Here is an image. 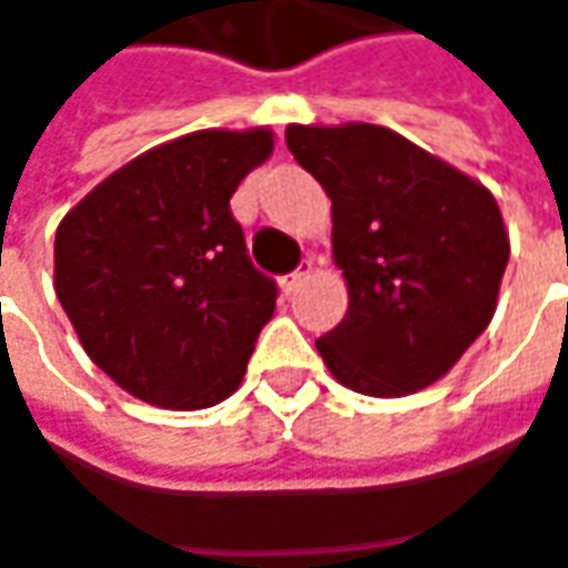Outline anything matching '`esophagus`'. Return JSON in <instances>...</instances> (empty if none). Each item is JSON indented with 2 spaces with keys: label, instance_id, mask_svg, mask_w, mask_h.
<instances>
[{
  "label": "esophagus",
  "instance_id": "34e87169",
  "mask_svg": "<svg viewBox=\"0 0 568 568\" xmlns=\"http://www.w3.org/2000/svg\"><path fill=\"white\" fill-rule=\"evenodd\" d=\"M312 273H315V260L308 256V260H302V266H298L295 273H288V276H283L285 295H292V292H298V285L305 283V280H308Z\"/></svg>",
  "mask_w": 568,
  "mask_h": 568
}]
</instances>
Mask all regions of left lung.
<instances>
[{"instance_id": "left-lung-1", "label": "left lung", "mask_w": 568, "mask_h": 568, "mask_svg": "<svg viewBox=\"0 0 568 568\" xmlns=\"http://www.w3.org/2000/svg\"><path fill=\"white\" fill-rule=\"evenodd\" d=\"M285 144L331 199L347 315L315 341L359 395L420 392L488 327L508 266L495 195L383 124H288Z\"/></svg>"}]
</instances>
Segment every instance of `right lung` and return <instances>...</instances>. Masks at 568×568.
<instances>
[{"label":"right lung","mask_w":568,"mask_h":568,"mask_svg":"<svg viewBox=\"0 0 568 568\" xmlns=\"http://www.w3.org/2000/svg\"><path fill=\"white\" fill-rule=\"evenodd\" d=\"M273 131H192L134 156L57 227L53 288L89 359L134 398L199 412L247 373L276 312L231 215Z\"/></svg>","instance_id":"obj_1"}]
</instances>
